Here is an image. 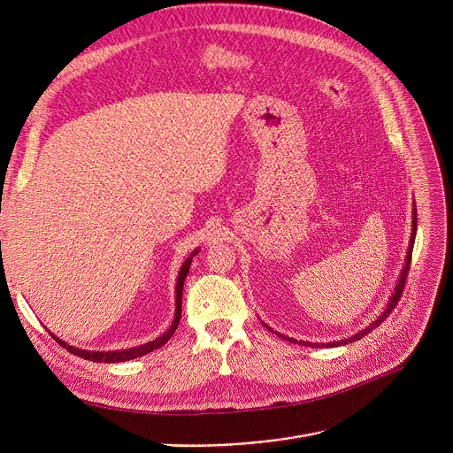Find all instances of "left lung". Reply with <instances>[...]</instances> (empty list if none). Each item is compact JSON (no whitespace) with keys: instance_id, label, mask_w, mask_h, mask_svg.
Masks as SVG:
<instances>
[{"instance_id":"8db88e82","label":"left lung","mask_w":453,"mask_h":453,"mask_svg":"<svg viewBox=\"0 0 453 453\" xmlns=\"http://www.w3.org/2000/svg\"><path fill=\"white\" fill-rule=\"evenodd\" d=\"M416 229H418V213H416V208H414V220H412V238H410V248H408V257H406V265L403 267V274H401V278H399V281H397V285H395V291H394V295H392V298H390V302H388V307L385 309V312L372 323V325H368L365 331H361L359 334H354L352 338H347V340H342V342H333V343H307V342H300L302 345H305V347H338V345H347V343H352V342H356V340H361L363 336H366L368 333H372V328H376V326H380L388 316H390V312L397 307V302L401 300V296H403V289H404V283H406V276H408V271H410V262H412V248H414V238H416ZM267 326V325H265ZM269 328V326H267ZM271 333H274L273 328H269ZM274 334H278L280 338H283V340H287V342H293V343H298L296 340H293V338H285L283 334H280V333H274Z\"/></svg>"}]
</instances>
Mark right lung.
<instances>
[{"label":"right lung","mask_w":453,"mask_h":453,"mask_svg":"<svg viewBox=\"0 0 453 453\" xmlns=\"http://www.w3.org/2000/svg\"><path fill=\"white\" fill-rule=\"evenodd\" d=\"M196 255V251L182 264V267H180V273H179V280H177V312H175V319H173V323H172V326L168 328L166 333H164L160 338H157L155 342H150V343H146V345H141V347H135V349H128V350H115V352H88V350H81V349H73V347H70V345H66L65 342H61V340H58L54 334H52V338H56V342L61 345V347H65L68 352H72L73 356H79V357H83V359H88V361H97V363H119V361H128V359H135V357H141V356H144V354H148V352H153L155 349H158V347H162L164 343H166L172 336H173V333H175V328L179 326V321H180V314H182V289H184V280H186V276H188V273H189V265H191V260H193V257Z\"/></svg>","instance_id":"add662e5"}]
</instances>
